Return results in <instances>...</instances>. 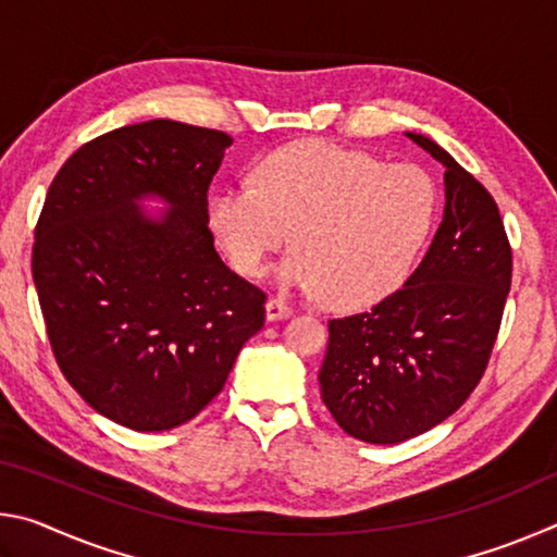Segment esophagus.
<instances>
[{
    "label": "esophagus",
    "instance_id": "34e87169",
    "mask_svg": "<svg viewBox=\"0 0 557 557\" xmlns=\"http://www.w3.org/2000/svg\"><path fill=\"white\" fill-rule=\"evenodd\" d=\"M265 314L270 322H277V319H287L295 314V309H292L285 299H277V297H270L268 305H265Z\"/></svg>",
    "mask_w": 557,
    "mask_h": 557
}]
</instances>
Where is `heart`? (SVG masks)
Segmentation results:
<instances>
[{"label": "heart", "mask_w": 557, "mask_h": 557, "mask_svg": "<svg viewBox=\"0 0 557 557\" xmlns=\"http://www.w3.org/2000/svg\"><path fill=\"white\" fill-rule=\"evenodd\" d=\"M435 211L425 169L307 139L262 159L256 184L215 191L209 223L240 275L260 277L292 231L297 245L277 268L282 285L324 292L338 307H369L408 277Z\"/></svg>", "instance_id": "b5f03b06"}]
</instances>
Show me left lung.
Here are the masks:
<instances>
[{"label": "left lung", "mask_w": 557, "mask_h": 557, "mask_svg": "<svg viewBox=\"0 0 557 557\" xmlns=\"http://www.w3.org/2000/svg\"><path fill=\"white\" fill-rule=\"evenodd\" d=\"M445 219L400 289L329 322L322 400L346 435L398 445L447 420L486 371L511 289L513 256L494 196L445 149Z\"/></svg>", "instance_id": "1"}]
</instances>
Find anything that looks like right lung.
I'll use <instances>...</instances> for the list:
<instances>
[{
	"instance_id": "obj_1",
	"label": "right lung",
	"mask_w": 557,
	"mask_h": 557,
	"mask_svg": "<svg viewBox=\"0 0 557 557\" xmlns=\"http://www.w3.org/2000/svg\"><path fill=\"white\" fill-rule=\"evenodd\" d=\"M233 139L149 120L65 159L34 231L32 275L61 373L92 410L137 432L196 418L223 391L268 295L213 248L209 186ZM173 203L149 222L134 199Z\"/></svg>"
}]
</instances>
